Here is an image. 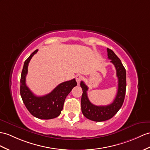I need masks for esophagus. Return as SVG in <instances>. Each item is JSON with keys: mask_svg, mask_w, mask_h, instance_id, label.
Here are the masks:
<instances>
[{"mask_svg": "<svg viewBox=\"0 0 150 150\" xmlns=\"http://www.w3.org/2000/svg\"><path fill=\"white\" fill-rule=\"evenodd\" d=\"M82 79H83V76H82L79 75V74H78V75L76 76V81H77L78 83H79L80 81H81Z\"/></svg>", "mask_w": 150, "mask_h": 150, "instance_id": "esophagus-1", "label": "esophagus"}]
</instances>
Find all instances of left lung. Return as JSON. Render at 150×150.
Segmentation results:
<instances>
[{
  "label": "left lung",
  "mask_w": 150,
  "mask_h": 150,
  "mask_svg": "<svg viewBox=\"0 0 150 150\" xmlns=\"http://www.w3.org/2000/svg\"><path fill=\"white\" fill-rule=\"evenodd\" d=\"M108 56L111 62L115 65L116 76L118 79V92L116 96L111 104L107 105H96L89 100L87 96L88 88L83 81L80 85L82 88L83 94L81 100V111L83 115L88 119L95 122H103L113 117L122 106L125 99L126 92V71L121 60L113 52L108 48Z\"/></svg>",
  "instance_id": "obj_1"
}]
</instances>
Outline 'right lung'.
<instances>
[{
    "mask_svg": "<svg viewBox=\"0 0 150 150\" xmlns=\"http://www.w3.org/2000/svg\"><path fill=\"white\" fill-rule=\"evenodd\" d=\"M38 52V50H35L25 61L20 79V95L25 105L31 115L39 119H53L60 115L65 98L73 88L77 85V82L73 79L59 84L52 92L46 96H35L26 85V76L28 64Z\"/></svg>",
    "mask_w": 150,
    "mask_h": 150,
    "instance_id": "1",
    "label": "right lung"
}]
</instances>
